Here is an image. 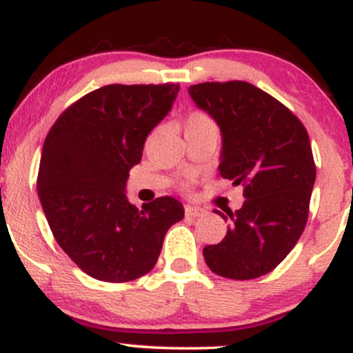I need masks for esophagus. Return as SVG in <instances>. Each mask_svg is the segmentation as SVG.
I'll return each instance as SVG.
<instances>
[{
    "mask_svg": "<svg viewBox=\"0 0 353 353\" xmlns=\"http://www.w3.org/2000/svg\"><path fill=\"white\" fill-rule=\"evenodd\" d=\"M185 210V216L188 217H201V216H205V209L202 208H197V205H190L188 204L184 208Z\"/></svg>",
    "mask_w": 353,
    "mask_h": 353,
    "instance_id": "obj_1",
    "label": "esophagus"
}]
</instances>
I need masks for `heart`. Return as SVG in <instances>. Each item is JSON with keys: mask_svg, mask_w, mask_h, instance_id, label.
<instances>
[{"mask_svg": "<svg viewBox=\"0 0 353 353\" xmlns=\"http://www.w3.org/2000/svg\"><path fill=\"white\" fill-rule=\"evenodd\" d=\"M217 131L216 121L210 117L208 112L204 111H192L185 116L184 119V134L189 132H197V131Z\"/></svg>", "mask_w": 353, "mask_h": 353, "instance_id": "obj_1", "label": "heart"}]
</instances>
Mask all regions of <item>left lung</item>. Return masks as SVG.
Instances as JSON below:
<instances>
[{
	"label": "left lung",
	"mask_w": 353,
	"mask_h": 353,
	"mask_svg": "<svg viewBox=\"0 0 353 353\" xmlns=\"http://www.w3.org/2000/svg\"><path fill=\"white\" fill-rule=\"evenodd\" d=\"M196 106L222 134L219 172L244 185V204L232 212L228 234L204 247L214 274L249 281L274 270L305 229L315 182L309 134L297 116L270 94L244 81L189 88Z\"/></svg>",
	"instance_id": "8db88e82"
}]
</instances>
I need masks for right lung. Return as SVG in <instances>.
Instances as JSON below:
<instances>
[{"mask_svg":"<svg viewBox=\"0 0 353 353\" xmlns=\"http://www.w3.org/2000/svg\"><path fill=\"white\" fill-rule=\"evenodd\" d=\"M179 84H109L58 117L43 144L38 196L52 236L83 272L129 282L156 265L169 228L184 217L174 197L137 209L129 171L145 137L171 111Z\"/></svg>","mask_w":353,"mask_h":353,"instance_id":"1","label":"right lung"}]
</instances>
